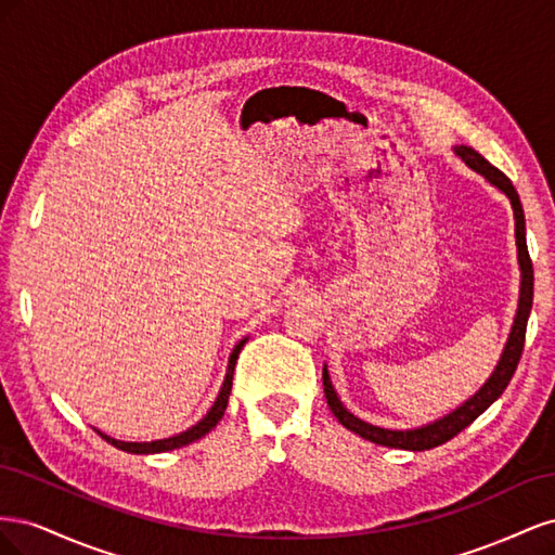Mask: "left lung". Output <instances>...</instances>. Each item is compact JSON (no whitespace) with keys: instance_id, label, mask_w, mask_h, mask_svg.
<instances>
[{"instance_id":"obj_1","label":"left lung","mask_w":555,"mask_h":555,"mask_svg":"<svg viewBox=\"0 0 555 555\" xmlns=\"http://www.w3.org/2000/svg\"><path fill=\"white\" fill-rule=\"evenodd\" d=\"M453 153H456L469 169L481 173L486 180H489L493 188H498L502 194L509 198V204L514 208V222H516V247H518V268H520V292H518V310L514 317V326L512 333L507 338L505 349H502V357L495 365L493 375L486 379V384L481 389L465 400L461 408H456L453 412H449L447 416L438 418V422L426 424L422 428H408V430H391V428H379L363 422V418L351 414L335 393L328 371L324 365V393H326V402L333 412V416L338 418V422L351 430L361 435L363 440H371L375 444L382 447H391V449H408V451H426L433 447H440L444 442H449L451 438H456V435L467 428L469 424L475 422V418L483 412L489 410L493 402L502 396V391L507 389V384L512 382L514 373H516V365L520 361V351H524V343H526V326H528V317H530V308H532V287H534V275H532V261L528 255V245H526V217H524V206H520V198L514 190L512 180L498 171L493 164L486 162L477 150L467 147V145H456L453 147Z\"/></svg>"}]
</instances>
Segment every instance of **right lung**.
I'll list each match as a JSON object with an SVG mask.
<instances>
[{"mask_svg": "<svg viewBox=\"0 0 555 555\" xmlns=\"http://www.w3.org/2000/svg\"><path fill=\"white\" fill-rule=\"evenodd\" d=\"M245 343H247V338H243L236 347H233L231 357H229V365H227V377H224V384H222L220 393H217V398H215V402H212V408L208 410V414H206L204 418H201L198 424H194L192 428H188V430L180 433V435H173V438L155 440V442H122V440L108 438V435H104L102 430H96V433L102 435V438H104L108 444H113V447H117V449H122V451H127V453H162V451L180 449V447H184V444L201 440V438H204V435H208L217 424H220V418L224 416V410H227V405H229L231 384H233V367H236L238 354H241V349H243Z\"/></svg>", "mask_w": 555, "mask_h": 555, "instance_id": "obj_1", "label": "right lung"}]
</instances>
